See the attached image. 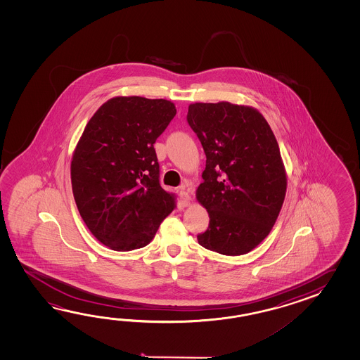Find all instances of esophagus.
<instances>
[{"label": "esophagus", "mask_w": 360, "mask_h": 360, "mask_svg": "<svg viewBox=\"0 0 360 360\" xmlns=\"http://www.w3.org/2000/svg\"><path fill=\"white\" fill-rule=\"evenodd\" d=\"M179 197H180V203H181L183 206H188V205L191 203V195H189V193L186 191V186H185V185H181V186L179 188Z\"/></svg>", "instance_id": "1"}]
</instances>
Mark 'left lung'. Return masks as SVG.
Instances as JSON below:
<instances>
[{
  "mask_svg": "<svg viewBox=\"0 0 360 360\" xmlns=\"http://www.w3.org/2000/svg\"><path fill=\"white\" fill-rule=\"evenodd\" d=\"M186 120L206 154L197 199L210 224L198 243L226 256L248 253L268 237L285 197L276 136L259 110L228 101L191 104Z\"/></svg>",
  "mask_w": 360,
  "mask_h": 360,
  "instance_id": "1",
  "label": "left lung"
}]
</instances>
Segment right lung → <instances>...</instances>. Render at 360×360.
Returning a JSON list of instances; mask_svg holds the SVG:
<instances>
[{"label":"right lung","instance_id":"obj_1","mask_svg":"<svg viewBox=\"0 0 360 360\" xmlns=\"http://www.w3.org/2000/svg\"><path fill=\"white\" fill-rule=\"evenodd\" d=\"M175 115L169 100L117 96L84 127L70 163L72 191L86 226L110 250L146 247L175 208L154 149Z\"/></svg>","mask_w":360,"mask_h":360}]
</instances>
